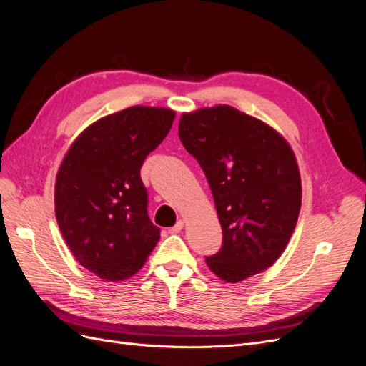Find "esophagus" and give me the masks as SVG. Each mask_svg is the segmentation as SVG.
Masks as SVG:
<instances>
[{
    "label": "esophagus",
    "instance_id": "34e87169",
    "mask_svg": "<svg viewBox=\"0 0 366 366\" xmlns=\"http://www.w3.org/2000/svg\"><path fill=\"white\" fill-rule=\"evenodd\" d=\"M183 227H184V221H183V219H179V221H177V223L174 224V227L171 229V232H172V234H179V232H182Z\"/></svg>",
    "mask_w": 366,
    "mask_h": 366
}]
</instances>
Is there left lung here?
<instances>
[{
    "label": "left lung",
    "instance_id": "8db88e82",
    "mask_svg": "<svg viewBox=\"0 0 366 366\" xmlns=\"http://www.w3.org/2000/svg\"><path fill=\"white\" fill-rule=\"evenodd\" d=\"M179 136L202 166L223 229V246L206 258L207 267L227 282L269 269L289 244L301 210V175L289 143L229 105L184 113Z\"/></svg>",
    "mask_w": 366,
    "mask_h": 366
}]
</instances>
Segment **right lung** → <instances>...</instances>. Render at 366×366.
Segmentation results:
<instances>
[{
    "instance_id": "add662e5",
    "label": "right lung",
    "mask_w": 366,
    "mask_h": 366,
    "mask_svg": "<svg viewBox=\"0 0 366 366\" xmlns=\"http://www.w3.org/2000/svg\"><path fill=\"white\" fill-rule=\"evenodd\" d=\"M175 112L129 107L84 129L61 163L54 214L82 267L122 281L142 269L160 239L140 179L147 156L168 136Z\"/></svg>"
}]
</instances>
